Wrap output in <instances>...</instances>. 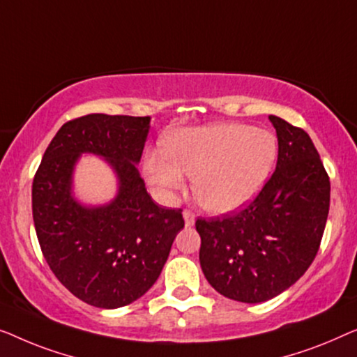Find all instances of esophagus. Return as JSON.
Segmentation results:
<instances>
[{"label": "esophagus", "mask_w": 357, "mask_h": 357, "mask_svg": "<svg viewBox=\"0 0 357 357\" xmlns=\"http://www.w3.org/2000/svg\"><path fill=\"white\" fill-rule=\"evenodd\" d=\"M183 217H184L185 227H192L194 222H195V215H194L192 212H190V210H184Z\"/></svg>", "instance_id": "esophagus-1"}]
</instances>
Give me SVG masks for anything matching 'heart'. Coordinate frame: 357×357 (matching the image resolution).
<instances>
[{
    "label": "heart",
    "instance_id": "1",
    "mask_svg": "<svg viewBox=\"0 0 357 357\" xmlns=\"http://www.w3.org/2000/svg\"><path fill=\"white\" fill-rule=\"evenodd\" d=\"M165 152H149L144 173L153 185L179 190L194 176L197 202L223 215L254 200L272 173L278 145L272 132L241 123H213L174 130Z\"/></svg>",
    "mask_w": 357,
    "mask_h": 357
}]
</instances>
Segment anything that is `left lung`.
<instances>
[{"instance_id":"obj_1","label":"left lung","mask_w":357,"mask_h":357,"mask_svg":"<svg viewBox=\"0 0 357 357\" xmlns=\"http://www.w3.org/2000/svg\"><path fill=\"white\" fill-rule=\"evenodd\" d=\"M277 168L248 207L199 218V260L225 298L264 303L294 284L317 255L330 208V179L309 134L270 114Z\"/></svg>"}]
</instances>
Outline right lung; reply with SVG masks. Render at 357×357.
Listing matches in <instances>:
<instances>
[{
  "label": "right lung",
  "instance_id": "1",
  "mask_svg": "<svg viewBox=\"0 0 357 357\" xmlns=\"http://www.w3.org/2000/svg\"><path fill=\"white\" fill-rule=\"evenodd\" d=\"M150 116L93 113L63 124L35 173L32 213L50 268L84 303L118 309L137 301L162 273L184 228L181 208H163L145 189L137 165ZM103 158L117 174L119 192L103 206L73 197L80 154Z\"/></svg>",
  "mask_w": 357,
  "mask_h": 357
}]
</instances>
